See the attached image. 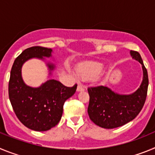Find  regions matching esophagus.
I'll return each instance as SVG.
<instances>
[{
	"instance_id": "esophagus-1",
	"label": "esophagus",
	"mask_w": 155,
	"mask_h": 155,
	"mask_svg": "<svg viewBox=\"0 0 155 155\" xmlns=\"http://www.w3.org/2000/svg\"><path fill=\"white\" fill-rule=\"evenodd\" d=\"M77 90L78 91H82L84 90V87H83V85H81V84H78V87H77Z\"/></svg>"
}]
</instances>
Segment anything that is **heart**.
<instances>
[{"label":"heart","mask_w":155,"mask_h":155,"mask_svg":"<svg viewBox=\"0 0 155 155\" xmlns=\"http://www.w3.org/2000/svg\"><path fill=\"white\" fill-rule=\"evenodd\" d=\"M103 71V66L94 62H87L79 64L76 68L77 74L83 80H94Z\"/></svg>","instance_id":"obj_1"}]
</instances>
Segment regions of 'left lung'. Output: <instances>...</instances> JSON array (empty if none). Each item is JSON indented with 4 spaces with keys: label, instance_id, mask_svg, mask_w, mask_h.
<instances>
[{
    "label": "left lung",
    "instance_id": "obj_1",
    "mask_svg": "<svg viewBox=\"0 0 155 155\" xmlns=\"http://www.w3.org/2000/svg\"><path fill=\"white\" fill-rule=\"evenodd\" d=\"M133 58L142 65L143 78L140 87L129 95L119 94L105 86L87 87L89 104L87 113L94 124L105 129L125 125L140 113L146 101L148 87V75L141 57L137 51L131 50Z\"/></svg>",
    "mask_w": 155,
    "mask_h": 155
}]
</instances>
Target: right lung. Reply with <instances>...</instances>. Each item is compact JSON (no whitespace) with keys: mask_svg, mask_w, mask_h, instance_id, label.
<instances>
[{"mask_svg":"<svg viewBox=\"0 0 155 155\" xmlns=\"http://www.w3.org/2000/svg\"><path fill=\"white\" fill-rule=\"evenodd\" d=\"M51 49L32 46L25 50L15 59L8 83L11 104L20 122L32 130L46 131L57 125L63 114L65 101L75 93L77 84L66 87L56 80L48 81L39 87L27 86L21 78V67L28 59L51 56ZM53 70V64H48Z\"/></svg>","mask_w":155,"mask_h":155,"instance_id":"obj_1","label":"right lung"}]
</instances>
